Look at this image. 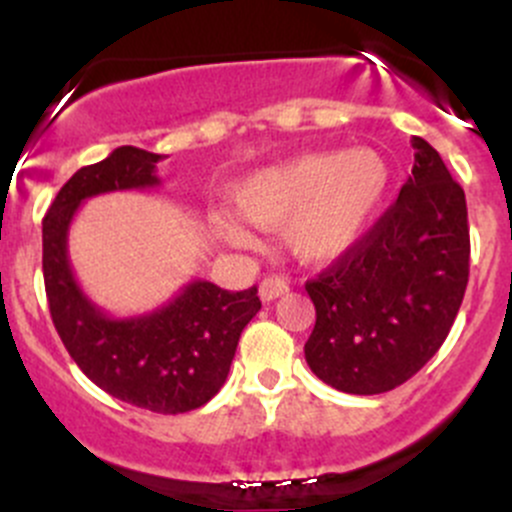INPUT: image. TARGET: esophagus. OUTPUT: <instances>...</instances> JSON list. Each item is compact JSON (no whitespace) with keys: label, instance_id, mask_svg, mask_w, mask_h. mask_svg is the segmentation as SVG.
I'll return each instance as SVG.
<instances>
[{"label":"esophagus","instance_id":"34e87169","mask_svg":"<svg viewBox=\"0 0 512 512\" xmlns=\"http://www.w3.org/2000/svg\"><path fill=\"white\" fill-rule=\"evenodd\" d=\"M289 292V282L285 277H265V280L260 282V299L262 302H272V299L282 297V294Z\"/></svg>","mask_w":512,"mask_h":512}]
</instances>
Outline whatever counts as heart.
<instances>
[{
	"label": "heart",
	"mask_w": 512,
	"mask_h": 512,
	"mask_svg": "<svg viewBox=\"0 0 512 512\" xmlns=\"http://www.w3.org/2000/svg\"><path fill=\"white\" fill-rule=\"evenodd\" d=\"M391 188V165L376 148L302 153L255 170L232 188L237 215L277 227L285 247L309 265L339 260L366 235ZM213 230L232 247L255 242L247 225L218 210Z\"/></svg>",
	"instance_id": "obj_1"
}]
</instances>
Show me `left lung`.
<instances>
[{
    "mask_svg": "<svg viewBox=\"0 0 512 512\" xmlns=\"http://www.w3.org/2000/svg\"><path fill=\"white\" fill-rule=\"evenodd\" d=\"M414 168L396 203L307 294L317 322L309 369L344 394L396 389L446 342L468 285L466 193L436 148L414 136Z\"/></svg>",
    "mask_w": 512,
    "mask_h": 512,
    "instance_id": "1",
    "label": "left lung"
}]
</instances>
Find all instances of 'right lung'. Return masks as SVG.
I'll list each match as a JSON object with an SVG mask.
<instances>
[{
	"mask_svg": "<svg viewBox=\"0 0 512 512\" xmlns=\"http://www.w3.org/2000/svg\"><path fill=\"white\" fill-rule=\"evenodd\" d=\"M158 153L121 146L76 170L41 223L44 287L54 327L79 369L106 394L156 414H185L208 404L225 384L242 329L260 312L257 287L227 292L195 280L151 314L108 317L81 287L66 235L86 198L158 185Z\"/></svg>",
	"mask_w": 512,
	"mask_h": 512,
	"instance_id": "obj_1",
	"label": "right lung"
}]
</instances>
